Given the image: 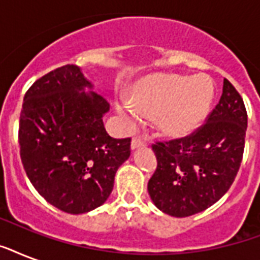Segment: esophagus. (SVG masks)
Returning <instances> with one entry per match:
<instances>
[{
	"instance_id": "34e87169",
	"label": "esophagus",
	"mask_w": 260,
	"mask_h": 260,
	"mask_svg": "<svg viewBox=\"0 0 260 260\" xmlns=\"http://www.w3.org/2000/svg\"><path fill=\"white\" fill-rule=\"evenodd\" d=\"M143 146H146V140L143 138H140V136H135V138L132 139V142H131V148H132V150H136V148Z\"/></svg>"
}]
</instances>
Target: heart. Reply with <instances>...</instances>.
Returning a JSON list of instances; mask_svg holds the SVG:
<instances>
[{
	"mask_svg": "<svg viewBox=\"0 0 260 260\" xmlns=\"http://www.w3.org/2000/svg\"><path fill=\"white\" fill-rule=\"evenodd\" d=\"M213 82L205 75L193 78L158 74L139 82L132 100L118 98L116 109L126 126H135L143 114L154 117L162 134L181 138L201 125L213 101Z\"/></svg>",
	"mask_w": 260,
	"mask_h": 260,
	"instance_id": "heart-1",
	"label": "heart"
}]
</instances>
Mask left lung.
I'll list each match as a JSON object with an SVG mask.
<instances>
[{"instance_id":"8db88e82","label":"left lung","mask_w":260,"mask_h":260,"mask_svg":"<svg viewBox=\"0 0 260 260\" xmlns=\"http://www.w3.org/2000/svg\"><path fill=\"white\" fill-rule=\"evenodd\" d=\"M247 112L234 85L222 94L206 122L182 139L152 144L158 166L148 181L155 206L174 217L208 209L230 190L242 163Z\"/></svg>"}]
</instances>
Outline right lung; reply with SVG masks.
<instances>
[{"label": "right lung", "mask_w": 260, "mask_h": 260, "mask_svg": "<svg viewBox=\"0 0 260 260\" xmlns=\"http://www.w3.org/2000/svg\"><path fill=\"white\" fill-rule=\"evenodd\" d=\"M108 112V101L75 64L51 71L25 93L18 126L22 166L39 194L66 213L101 206L129 158L131 139L106 132Z\"/></svg>", "instance_id": "add662e5"}]
</instances>
